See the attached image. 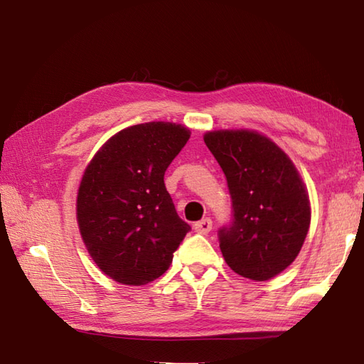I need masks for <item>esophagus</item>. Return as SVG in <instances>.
<instances>
[{
  "instance_id": "34e87169",
  "label": "esophagus",
  "mask_w": 364,
  "mask_h": 364,
  "mask_svg": "<svg viewBox=\"0 0 364 364\" xmlns=\"http://www.w3.org/2000/svg\"><path fill=\"white\" fill-rule=\"evenodd\" d=\"M212 229V220L210 218H203L201 221L195 223V231L198 234H209Z\"/></svg>"
}]
</instances>
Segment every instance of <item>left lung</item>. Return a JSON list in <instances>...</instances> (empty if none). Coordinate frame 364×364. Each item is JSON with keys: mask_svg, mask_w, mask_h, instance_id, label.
Listing matches in <instances>:
<instances>
[{"mask_svg": "<svg viewBox=\"0 0 364 364\" xmlns=\"http://www.w3.org/2000/svg\"><path fill=\"white\" fill-rule=\"evenodd\" d=\"M204 143L231 195V221L218 229L226 264L255 281L277 277L300 253L309 229L301 177L287 155L256 132H209Z\"/></svg>", "mask_w": 364, "mask_h": 364, "instance_id": "obj_1", "label": "left lung"}]
</instances>
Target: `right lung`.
Here are the masks:
<instances>
[{"label":"right lung","instance_id":"add662e5","mask_svg":"<svg viewBox=\"0 0 364 364\" xmlns=\"http://www.w3.org/2000/svg\"><path fill=\"white\" fill-rule=\"evenodd\" d=\"M188 138L179 124L133 125L111 136L86 168L80 232L94 262L117 283L143 286L161 277L191 231L165 187V171Z\"/></svg>","mask_w":364,"mask_h":364}]
</instances>
